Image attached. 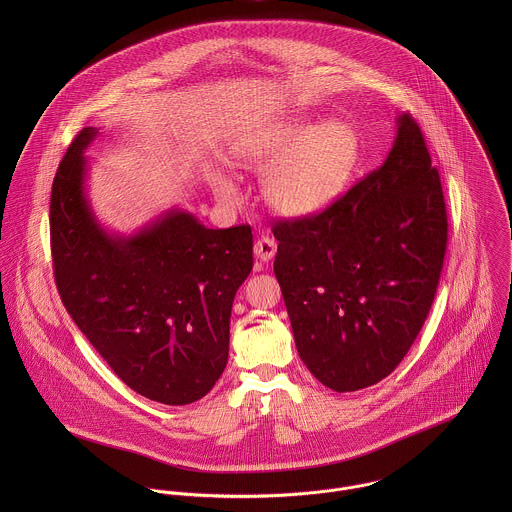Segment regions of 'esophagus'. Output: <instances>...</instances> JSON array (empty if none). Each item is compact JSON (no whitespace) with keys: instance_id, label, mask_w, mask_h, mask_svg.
I'll list each match as a JSON object with an SVG mask.
<instances>
[{"instance_id":"obj_1","label":"esophagus","mask_w":512,"mask_h":512,"mask_svg":"<svg viewBox=\"0 0 512 512\" xmlns=\"http://www.w3.org/2000/svg\"><path fill=\"white\" fill-rule=\"evenodd\" d=\"M278 250V244L272 236H260L256 242H254V254L260 262H270L274 258Z\"/></svg>"}]
</instances>
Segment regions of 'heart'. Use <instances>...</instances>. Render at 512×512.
<instances>
[{
	"mask_svg": "<svg viewBox=\"0 0 512 512\" xmlns=\"http://www.w3.org/2000/svg\"><path fill=\"white\" fill-rule=\"evenodd\" d=\"M246 169L268 173L264 199L272 211L290 219H307L331 209L351 187L363 161V140L345 120L319 122L292 118L238 153ZM213 191L222 203H236L234 183L217 175Z\"/></svg>",
	"mask_w": 512,
	"mask_h": 512,
	"instance_id": "1",
	"label": "heart"
}]
</instances>
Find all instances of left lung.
<instances>
[{"mask_svg": "<svg viewBox=\"0 0 512 512\" xmlns=\"http://www.w3.org/2000/svg\"><path fill=\"white\" fill-rule=\"evenodd\" d=\"M274 274L309 372L335 392L386 378L438 290L447 215L438 169L410 114L386 161L331 209L274 224Z\"/></svg>", "mask_w": 512, "mask_h": 512, "instance_id": "1", "label": "left lung"}]
</instances>
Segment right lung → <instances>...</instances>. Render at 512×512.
Returning <instances> with one entry per match:
<instances>
[{"instance_id": "right-lung-1", "label": "right lung", "mask_w": 512, "mask_h": 512, "mask_svg": "<svg viewBox=\"0 0 512 512\" xmlns=\"http://www.w3.org/2000/svg\"><path fill=\"white\" fill-rule=\"evenodd\" d=\"M84 128L51 191L55 282L76 327L132 390L183 406L203 398L228 361L230 311L252 272V228H207L171 209L130 236L108 232L86 197L96 138Z\"/></svg>"}]
</instances>
